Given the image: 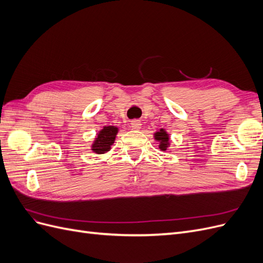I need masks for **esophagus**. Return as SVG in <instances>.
Segmentation results:
<instances>
[{
  "instance_id": "obj_1",
  "label": "esophagus",
  "mask_w": 263,
  "mask_h": 263,
  "mask_svg": "<svg viewBox=\"0 0 263 263\" xmlns=\"http://www.w3.org/2000/svg\"><path fill=\"white\" fill-rule=\"evenodd\" d=\"M130 125H132V128L135 130H138L141 128V122L138 121V119H134V121H132Z\"/></svg>"
}]
</instances>
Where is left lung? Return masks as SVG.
I'll return each mask as SVG.
<instances>
[{"instance_id":"1","label":"left lung","mask_w":263,"mask_h":263,"mask_svg":"<svg viewBox=\"0 0 263 263\" xmlns=\"http://www.w3.org/2000/svg\"><path fill=\"white\" fill-rule=\"evenodd\" d=\"M154 138L159 142V149L161 151H166V149L170 147V135L164 128L157 130L154 134Z\"/></svg>"}]
</instances>
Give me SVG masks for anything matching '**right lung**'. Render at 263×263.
<instances>
[{"label": "right lung", "mask_w": 263, "mask_h": 263, "mask_svg": "<svg viewBox=\"0 0 263 263\" xmlns=\"http://www.w3.org/2000/svg\"><path fill=\"white\" fill-rule=\"evenodd\" d=\"M118 130V127L112 125L103 127L101 130L98 132L97 137L94 138L91 145V150L98 155L106 154L107 151L112 149V145L115 142Z\"/></svg>", "instance_id": "obj_1"}]
</instances>
